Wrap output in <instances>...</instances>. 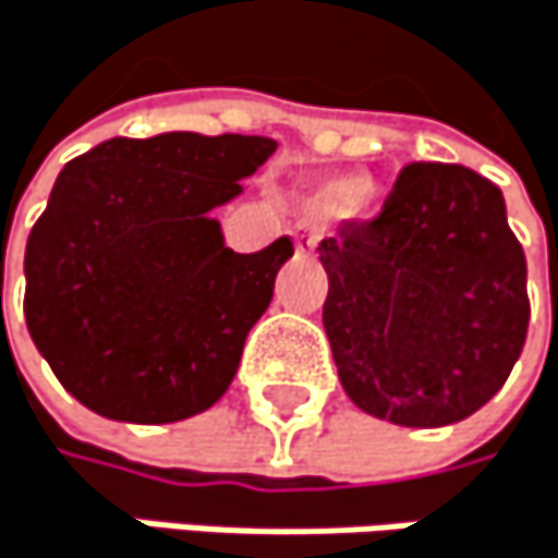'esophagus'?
Masks as SVG:
<instances>
[{"label":"esophagus","mask_w":558,"mask_h":558,"mask_svg":"<svg viewBox=\"0 0 558 558\" xmlns=\"http://www.w3.org/2000/svg\"><path fill=\"white\" fill-rule=\"evenodd\" d=\"M294 247H298V254H314V251H317V234L298 231V234H294Z\"/></svg>","instance_id":"obj_1"}]
</instances>
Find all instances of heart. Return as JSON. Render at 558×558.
<instances>
[{
    "mask_svg": "<svg viewBox=\"0 0 558 558\" xmlns=\"http://www.w3.org/2000/svg\"><path fill=\"white\" fill-rule=\"evenodd\" d=\"M311 208L327 211V215H343V211H361L371 202L367 181L356 174H340V178H327L320 184L311 187Z\"/></svg>",
    "mask_w": 558,
    "mask_h": 558,
    "instance_id": "b5f03b06",
    "label": "heart"
}]
</instances>
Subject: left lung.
Here are the masks:
<instances>
[{
  "label": "left lung",
  "mask_w": 558,
  "mask_h": 558,
  "mask_svg": "<svg viewBox=\"0 0 558 558\" xmlns=\"http://www.w3.org/2000/svg\"><path fill=\"white\" fill-rule=\"evenodd\" d=\"M324 330L347 397L397 426H447L496 397L520 361L526 254L502 191L413 161L377 218L320 241Z\"/></svg>",
  "instance_id": "1"
}]
</instances>
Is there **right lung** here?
Returning <instances> with one entry per match:
<instances>
[{"label": "right lung", "instance_id": "add662e5", "mask_svg": "<svg viewBox=\"0 0 558 558\" xmlns=\"http://www.w3.org/2000/svg\"><path fill=\"white\" fill-rule=\"evenodd\" d=\"M274 148L165 132L108 138L62 168L25 244V324L78 403L174 423L225 397L294 244L234 254L211 211Z\"/></svg>", "mask_w": 558, "mask_h": 558}]
</instances>
